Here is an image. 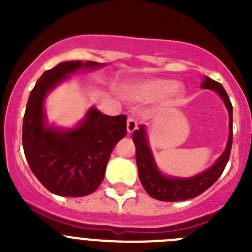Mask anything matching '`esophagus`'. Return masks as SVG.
<instances>
[{"mask_svg": "<svg viewBox=\"0 0 252 252\" xmlns=\"http://www.w3.org/2000/svg\"><path fill=\"white\" fill-rule=\"evenodd\" d=\"M137 128V122L136 120L132 119V117H128L127 119V132L132 133L133 131Z\"/></svg>", "mask_w": 252, "mask_h": 252, "instance_id": "1", "label": "esophagus"}]
</instances>
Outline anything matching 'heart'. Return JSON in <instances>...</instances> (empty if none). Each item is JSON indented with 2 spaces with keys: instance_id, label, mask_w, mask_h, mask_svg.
I'll use <instances>...</instances> for the list:
<instances>
[{
  "instance_id": "heart-1",
  "label": "heart",
  "mask_w": 252,
  "mask_h": 252,
  "mask_svg": "<svg viewBox=\"0 0 252 252\" xmlns=\"http://www.w3.org/2000/svg\"><path fill=\"white\" fill-rule=\"evenodd\" d=\"M126 93L133 101H151L160 97L168 99H177L183 95L184 90L180 84L169 79L161 78H149L135 82L127 86Z\"/></svg>"
}]
</instances>
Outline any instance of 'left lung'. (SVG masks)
<instances>
[{"instance_id": "left-lung-1", "label": "left lung", "mask_w": 252, "mask_h": 252, "mask_svg": "<svg viewBox=\"0 0 252 252\" xmlns=\"http://www.w3.org/2000/svg\"><path fill=\"white\" fill-rule=\"evenodd\" d=\"M202 88L215 91L223 99L228 115H230V133H228L226 149L221 157L216 160L211 168L202 171L201 174L190 178H175L164 175L158 168L150 146H149L145 125H141L139 130L133 131L132 140L136 148V164L140 182L146 193L155 199L164 202H177L186 201V199H190V198L202 194L221 177L226 168L227 161L230 159L231 148H232V104L222 84L213 81L211 78H204V81L202 82Z\"/></svg>"}]
</instances>
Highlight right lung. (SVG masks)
Returning <instances> with one entry per match:
<instances>
[{
    "label": "right lung",
    "instance_id": "add662e5",
    "mask_svg": "<svg viewBox=\"0 0 252 252\" xmlns=\"http://www.w3.org/2000/svg\"><path fill=\"white\" fill-rule=\"evenodd\" d=\"M106 64L63 62L37 79L26 104L22 146L31 171L49 192L64 197L93 193L104 178L116 144L126 135V116H107L92 107L74 128H58L46 121L44 102L53 88L82 69Z\"/></svg>",
    "mask_w": 252,
    "mask_h": 252
}]
</instances>
